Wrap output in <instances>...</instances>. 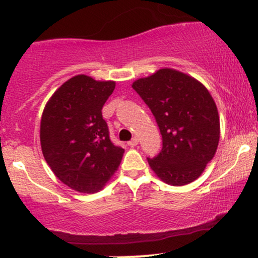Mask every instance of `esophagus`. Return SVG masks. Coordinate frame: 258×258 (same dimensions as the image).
<instances>
[{
	"mask_svg": "<svg viewBox=\"0 0 258 258\" xmlns=\"http://www.w3.org/2000/svg\"><path fill=\"white\" fill-rule=\"evenodd\" d=\"M127 144H128L130 147H136L138 144V138L137 137H133L131 141H130Z\"/></svg>",
	"mask_w": 258,
	"mask_h": 258,
	"instance_id": "1",
	"label": "esophagus"
}]
</instances>
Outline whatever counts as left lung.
<instances>
[{"label":"left lung","instance_id":"left-lung-1","mask_svg":"<svg viewBox=\"0 0 258 258\" xmlns=\"http://www.w3.org/2000/svg\"><path fill=\"white\" fill-rule=\"evenodd\" d=\"M133 90L149 106L162 136V149L148 158L167 184L185 185L199 178L220 142V116L210 92L197 79L164 68L136 80Z\"/></svg>","mask_w":258,"mask_h":258}]
</instances>
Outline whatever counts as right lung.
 <instances>
[{
    "instance_id": "add662e5",
    "label": "right lung",
    "mask_w": 258,
    "mask_h": 258,
    "mask_svg": "<svg viewBox=\"0 0 258 258\" xmlns=\"http://www.w3.org/2000/svg\"><path fill=\"white\" fill-rule=\"evenodd\" d=\"M115 81L76 75L44 106L40 141L44 160L57 178L79 193L102 190L120 166L125 150L112 144L102 109Z\"/></svg>"
}]
</instances>
